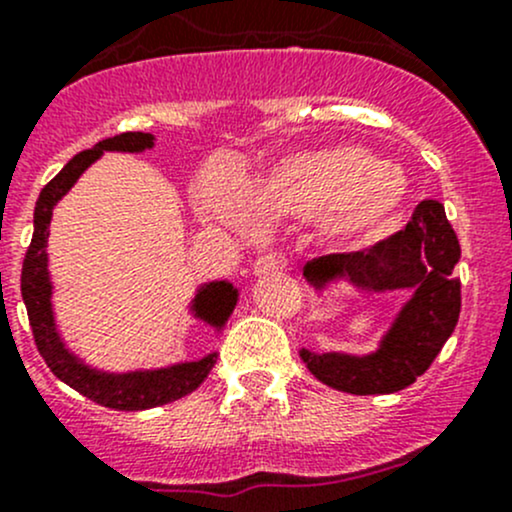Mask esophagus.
<instances>
[{"label":"esophagus","mask_w":512,"mask_h":512,"mask_svg":"<svg viewBox=\"0 0 512 512\" xmlns=\"http://www.w3.org/2000/svg\"><path fill=\"white\" fill-rule=\"evenodd\" d=\"M283 268H285V258L280 256V254H276V251H271V254H263L254 263V273H256V276H261V273L283 271Z\"/></svg>","instance_id":"34e87169"}]
</instances>
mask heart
I'll use <instances>...</instances> for the list:
<instances>
[{
    "label": "heart",
    "instance_id": "1",
    "mask_svg": "<svg viewBox=\"0 0 512 512\" xmlns=\"http://www.w3.org/2000/svg\"><path fill=\"white\" fill-rule=\"evenodd\" d=\"M410 183L356 146H332L285 156L261 178L241 183L234 170L214 166L200 185L207 219L246 234L251 219L316 222L334 244H364L393 227Z\"/></svg>",
    "mask_w": 512,
    "mask_h": 512
}]
</instances>
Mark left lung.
Here are the masks:
<instances>
[{"instance_id":"1","label":"left lung","mask_w":512,"mask_h":512,"mask_svg":"<svg viewBox=\"0 0 512 512\" xmlns=\"http://www.w3.org/2000/svg\"><path fill=\"white\" fill-rule=\"evenodd\" d=\"M461 249L444 207L422 200L408 227L371 249L312 258L302 268L307 283L324 293L339 280L368 293L412 290L373 354L351 356L300 349V359L324 386L351 395L398 393L432 366L452 337L461 312V283L454 276Z\"/></svg>"}]
</instances>
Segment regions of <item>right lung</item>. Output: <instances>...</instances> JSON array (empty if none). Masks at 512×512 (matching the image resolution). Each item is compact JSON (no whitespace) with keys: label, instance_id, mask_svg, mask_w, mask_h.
Listing matches in <instances>:
<instances>
[{"label":"right lung","instance_id":"1","mask_svg":"<svg viewBox=\"0 0 512 512\" xmlns=\"http://www.w3.org/2000/svg\"><path fill=\"white\" fill-rule=\"evenodd\" d=\"M153 148V134L144 131H126V134L104 139L95 148L80 151L78 156L70 158L65 168L56 178L41 190L34 210V236L26 251L24 268H21V298H24L26 312H29L31 332L38 354L43 356L48 368L75 388L78 393L90 398L92 403L104 405L112 410H148L156 405L173 403L200 386L210 376L217 354H207L200 361H188V364H175L168 368H156V371H129V373H104L97 368L82 364L78 356L65 349L56 329V317H53V285L48 276V234H51L53 207L58 205L60 197L75 185V180L85 173L104 151H124L141 153ZM239 290L227 280H214V283L202 285L192 300L190 312L197 320L212 324L214 329H222L224 322L234 312Z\"/></svg>","mask_w":512,"mask_h":512}]
</instances>
